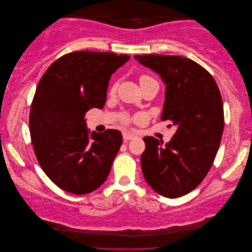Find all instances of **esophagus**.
Here are the masks:
<instances>
[{"label":"esophagus","instance_id":"1","mask_svg":"<svg viewBox=\"0 0 252 252\" xmlns=\"http://www.w3.org/2000/svg\"><path fill=\"white\" fill-rule=\"evenodd\" d=\"M134 137H135L134 134H130V133H127V132L123 133V139H124V141H125V142H127V141H129V140H133Z\"/></svg>","mask_w":252,"mask_h":252}]
</instances>
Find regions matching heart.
<instances>
[{"mask_svg":"<svg viewBox=\"0 0 252 252\" xmlns=\"http://www.w3.org/2000/svg\"><path fill=\"white\" fill-rule=\"evenodd\" d=\"M151 80H154V79L151 78V77H149V75L143 74V75H141V77H140V84L141 85L144 84V82L151 81ZM116 91H117V84H113L112 87L110 88V94H115ZM120 123H122L123 125H129L130 117L128 115H123L122 117H120Z\"/></svg>","mask_w":252,"mask_h":252,"instance_id":"heart-1","label":"heart"}]
</instances>
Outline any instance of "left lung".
<instances>
[{
	"label": "left lung",
	"instance_id": "1",
	"mask_svg": "<svg viewBox=\"0 0 252 252\" xmlns=\"http://www.w3.org/2000/svg\"><path fill=\"white\" fill-rule=\"evenodd\" d=\"M166 84L160 119L177 126L171 141L143 137L141 167L147 184L168 198L197 187L215 161L223 132V105L217 82L204 67L181 56L135 55Z\"/></svg>",
	"mask_w": 252,
	"mask_h": 252
}]
</instances>
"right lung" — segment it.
<instances>
[{"instance_id":"add662e5","label":"right lung","mask_w":252,"mask_h":252,"mask_svg":"<svg viewBox=\"0 0 252 252\" xmlns=\"http://www.w3.org/2000/svg\"><path fill=\"white\" fill-rule=\"evenodd\" d=\"M128 60V55L73 51L55 61L37 84L31 140L41 168L65 191L88 194L108 178L122 133L106 129L89 137L85 115L104 106L110 77Z\"/></svg>"}]
</instances>
